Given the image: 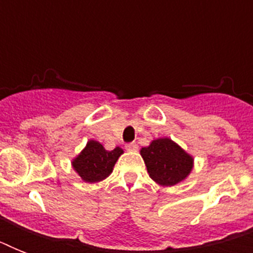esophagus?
I'll return each mask as SVG.
<instances>
[{"instance_id":"esophagus-1","label":"esophagus","mask_w":253,"mask_h":253,"mask_svg":"<svg viewBox=\"0 0 253 253\" xmlns=\"http://www.w3.org/2000/svg\"><path fill=\"white\" fill-rule=\"evenodd\" d=\"M126 150L127 151H136L138 150V144H136V143H127Z\"/></svg>"}]
</instances>
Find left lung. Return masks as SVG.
Wrapping results in <instances>:
<instances>
[{"mask_svg": "<svg viewBox=\"0 0 253 253\" xmlns=\"http://www.w3.org/2000/svg\"><path fill=\"white\" fill-rule=\"evenodd\" d=\"M147 170L155 182L172 186L185 180L193 168V158L170 139H156L140 150Z\"/></svg>", "mask_w": 253, "mask_h": 253, "instance_id": "1", "label": "left lung"}]
</instances>
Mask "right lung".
Here are the masks:
<instances>
[{
    "label": "right lung",
    "mask_w": 253,
    "mask_h": 253,
    "mask_svg": "<svg viewBox=\"0 0 253 253\" xmlns=\"http://www.w3.org/2000/svg\"><path fill=\"white\" fill-rule=\"evenodd\" d=\"M122 154L123 150L119 147L106 151L101 143L89 140L83 152L73 160L72 166L84 181L98 182L113 172V167Z\"/></svg>",
    "instance_id": "right-lung-1"
}]
</instances>
